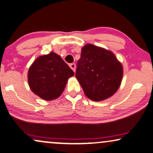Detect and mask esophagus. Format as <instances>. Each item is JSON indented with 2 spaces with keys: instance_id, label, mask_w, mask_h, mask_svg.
Masks as SVG:
<instances>
[{
  "instance_id": "34e87169",
  "label": "esophagus",
  "mask_w": 153,
  "mask_h": 153,
  "mask_svg": "<svg viewBox=\"0 0 153 153\" xmlns=\"http://www.w3.org/2000/svg\"><path fill=\"white\" fill-rule=\"evenodd\" d=\"M69 67H71V69L74 71H76V66L75 65L74 63H71L69 65Z\"/></svg>"
}]
</instances>
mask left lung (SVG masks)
<instances>
[{
    "mask_svg": "<svg viewBox=\"0 0 153 153\" xmlns=\"http://www.w3.org/2000/svg\"><path fill=\"white\" fill-rule=\"evenodd\" d=\"M122 76V65L113 52L91 44L82 47L76 77L86 97L95 102L111 97Z\"/></svg>",
    "mask_w": 153,
    "mask_h": 153,
    "instance_id": "left-lung-1",
    "label": "left lung"
}]
</instances>
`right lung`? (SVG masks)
Here are the masks:
<instances>
[{"mask_svg":"<svg viewBox=\"0 0 153 153\" xmlns=\"http://www.w3.org/2000/svg\"><path fill=\"white\" fill-rule=\"evenodd\" d=\"M74 72L54 52L40 56L31 65L28 83L31 90L45 100L57 99L65 89Z\"/></svg>","mask_w":153,"mask_h":153,"instance_id":"1","label":"right lung"}]
</instances>
